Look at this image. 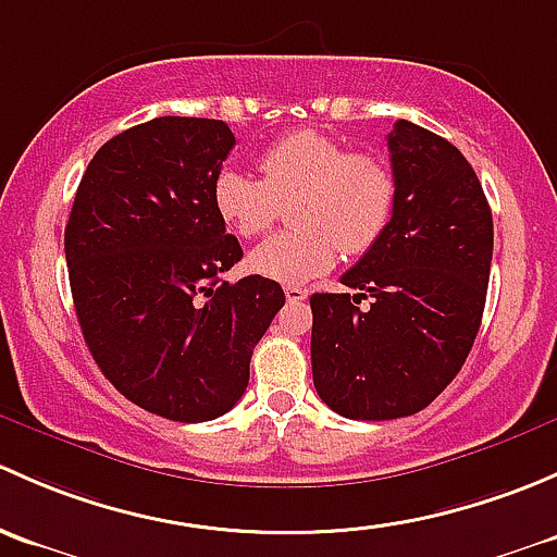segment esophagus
Segmentation results:
<instances>
[{
  "label": "esophagus",
  "instance_id": "1",
  "mask_svg": "<svg viewBox=\"0 0 557 557\" xmlns=\"http://www.w3.org/2000/svg\"><path fill=\"white\" fill-rule=\"evenodd\" d=\"M284 295H286V300H289V302H302L308 297V289H306V286H300V284H286Z\"/></svg>",
  "mask_w": 557,
  "mask_h": 557
}]
</instances>
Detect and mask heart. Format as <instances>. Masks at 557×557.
<instances>
[{
    "instance_id": "obj_1",
    "label": "heart",
    "mask_w": 557,
    "mask_h": 557,
    "mask_svg": "<svg viewBox=\"0 0 557 557\" xmlns=\"http://www.w3.org/2000/svg\"><path fill=\"white\" fill-rule=\"evenodd\" d=\"M260 174L222 169L211 187L216 214L238 236H262L289 206L295 227L249 255V271L281 284H302L335 265L337 255H364L383 236L397 198L394 171L381 154L348 152L319 131H295L260 158Z\"/></svg>"
}]
</instances>
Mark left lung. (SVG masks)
<instances>
[{"mask_svg": "<svg viewBox=\"0 0 557 557\" xmlns=\"http://www.w3.org/2000/svg\"><path fill=\"white\" fill-rule=\"evenodd\" d=\"M397 180L383 236L341 284L311 295V364L321 403L354 421L423 410L458 375L483 321L493 216L483 185L443 136L397 120Z\"/></svg>", "mask_w": 557, "mask_h": 557, "instance_id": "8db88e82", "label": "left lung"}]
</instances>
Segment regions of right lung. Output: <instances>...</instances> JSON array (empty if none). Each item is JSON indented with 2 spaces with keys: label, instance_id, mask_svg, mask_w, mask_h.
Segmentation results:
<instances>
[{
  "label": "right lung",
  "instance_id": "1",
  "mask_svg": "<svg viewBox=\"0 0 557 557\" xmlns=\"http://www.w3.org/2000/svg\"><path fill=\"white\" fill-rule=\"evenodd\" d=\"M233 145L222 120L134 125L94 154L66 222L69 286L96 364L171 421H211L238 403L284 306L276 281H222L244 257L211 200Z\"/></svg>",
  "mask_w": 557,
  "mask_h": 557
}]
</instances>
